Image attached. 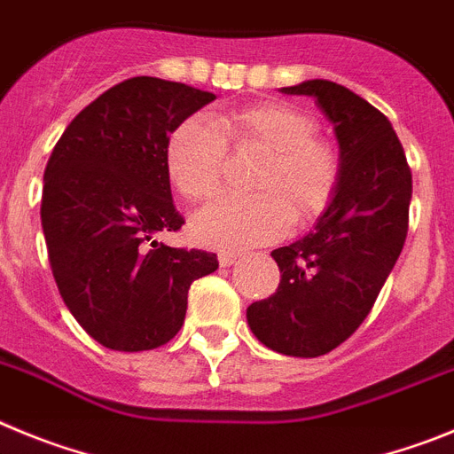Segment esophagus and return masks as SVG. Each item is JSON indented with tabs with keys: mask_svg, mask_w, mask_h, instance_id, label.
<instances>
[{
	"mask_svg": "<svg viewBox=\"0 0 454 454\" xmlns=\"http://www.w3.org/2000/svg\"><path fill=\"white\" fill-rule=\"evenodd\" d=\"M237 260H239V255H237V253H231V251L219 253V264H222V267H231V264H235Z\"/></svg>",
	"mask_w": 454,
	"mask_h": 454,
	"instance_id": "esophagus-1",
	"label": "esophagus"
}]
</instances>
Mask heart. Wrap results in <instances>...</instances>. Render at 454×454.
Returning a JSON list of instances; mask_svg holds the SVG:
<instances>
[{
    "mask_svg": "<svg viewBox=\"0 0 454 454\" xmlns=\"http://www.w3.org/2000/svg\"><path fill=\"white\" fill-rule=\"evenodd\" d=\"M228 149L264 151L251 178L253 197H228L192 222L199 244L228 251L276 242L292 226L328 210L341 181V160L317 137V121L285 101H260L215 115L187 117L171 130L165 165L171 185L190 201L217 197Z\"/></svg>",
    "mask_w": 454,
    "mask_h": 454,
    "instance_id": "1",
    "label": "heart"
}]
</instances>
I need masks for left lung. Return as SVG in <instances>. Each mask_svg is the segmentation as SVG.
Instances as JSON below:
<instances>
[{
  "mask_svg": "<svg viewBox=\"0 0 454 454\" xmlns=\"http://www.w3.org/2000/svg\"><path fill=\"white\" fill-rule=\"evenodd\" d=\"M317 99L337 133L341 181L303 239L276 248V294L248 305L253 334L292 357H318L364 324L410 228L411 171L391 121L333 81L283 88Z\"/></svg>",
  "mask_w": 454,
  "mask_h": 454,
  "instance_id": "8db88e82",
  "label": "left lung"
}]
</instances>
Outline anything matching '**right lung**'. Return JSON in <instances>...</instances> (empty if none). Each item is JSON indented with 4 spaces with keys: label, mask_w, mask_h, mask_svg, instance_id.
Here are the masks:
<instances>
[{
    "label": "right lung",
    "mask_w": 454,
    "mask_h": 454,
    "mask_svg": "<svg viewBox=\"0 0 454 454\" xmlns=\"http://www.w3.org/2000/svg\"><path fill=\"white\" fill-rule=\"evenodd\" d=\"M215 99L133 76L85 106L49 156L40 206L49 264L69 312L106 348L167 344L185 321L190 285L219 267L217 253L156 242L185 223L171 201L169 133Z\"/></svg>",
    "instance_id": "right-lung-1"
}]
</instances>
